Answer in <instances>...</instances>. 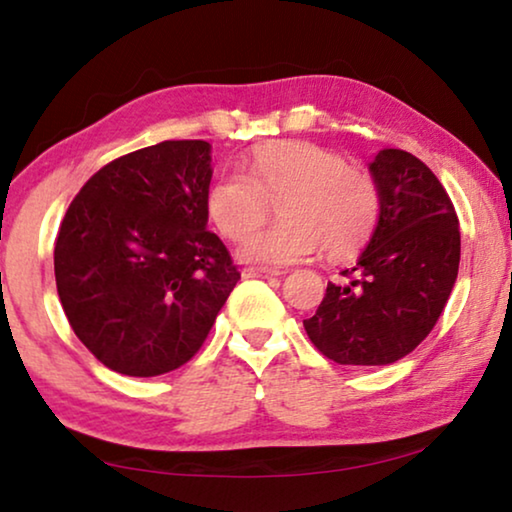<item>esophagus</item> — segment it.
<instances>
[{"label": "esophagus", "instance_id": "1", "mask_svg": "<svg viewBox=\"0 0 512 512\" xmlns=\"http://www.w3.org/2000/svg\"><path fill=\"white\" fill-rule=\"evenodd\" d=\"M243 276L245 278H278V276H281V271L262 269V267H250V269H243Z\"/></svg>", "mask_w": 512, "mask_h": 512}]
</instances>
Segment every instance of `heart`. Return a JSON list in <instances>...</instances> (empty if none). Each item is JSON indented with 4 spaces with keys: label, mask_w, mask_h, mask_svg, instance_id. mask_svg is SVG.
<instances>
[{
    "label": "heart",
    "mask_w": 512,
    "mask_h": 512,
    "mask_svg": "<svg viewBox=\"0 0 512 512\" xmlns=\"http://www.w3.org/2000/svg\"><path fill=\"white\" fill-rule=\"evenodd\" d=\"M279 201L284 220L252 239ZM210 222L231 241L249 239L241 257L257 264H295L325 248L330 257L356 252L379 222L377 180L316 142L260 145L241 173L215 177L206 192Z\"/></svg>",
    "instance_id": "heart-1"
}]
</instances>
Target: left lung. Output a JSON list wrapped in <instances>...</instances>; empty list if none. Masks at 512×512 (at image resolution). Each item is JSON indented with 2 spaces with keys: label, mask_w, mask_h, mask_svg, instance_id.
Wrapping results in <instances>:
<instances>
[{
  "label": "left lung",
  "mask_w": 512,
  "mask_h": 512,
  "mask_svg": "<svg viewBox=\"0 0 512 512\" xmlns=\"http://www.w3.org/2000/svg\"><path fill=\"white\" fill-rule=\"evenodd\" d=\"M381 210L349 283H327L304 320L311 344L339 365H391L428 337L459 274V217L433 170L403 149L370 163Z\"/></svg>",
  "instance_id": "1"
}]
</instances>
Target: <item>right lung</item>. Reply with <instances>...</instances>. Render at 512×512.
<instances>
[{"mask_svg": "<svg viewBox=\"0 0 512 512\" xmlns=\"http://www.w3.org/2000/svg\"><path fill=\"white\" fill-rule=\"evenodd\" d=\"M210 177L206 140H166L109 161L67 208L58 297L109 370L159 377L185 365L241 278L206 229Z\"/></svg>", "mask_w": 512, "mask_h": 512, "instance_id": "right-lung-1", "label": "right lung"}]
</instances>
